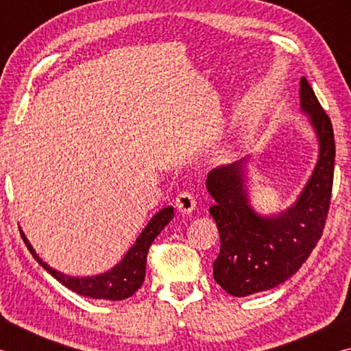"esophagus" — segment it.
<instances>
[{
  "label": "esophagus",
  "mask_w": 351,
  "mask_h": 351,
  "mask_svg": "<svg viewBox=\"0 0 351 351\" xmlns=\"http://www.w3.org/2000/svg\"><path fill=\"white\" fill-rule=\"evenodd\" d=\"M175 204H176V209L181 213H190L193 212L195 206H197V201H195L192 192H189V190H181V192L176 195Z\"/></svg>",
  "instance_id": "esophagus-1"
}]
</instances>
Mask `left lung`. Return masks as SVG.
<instances>
[{
	"mask_svg": "<svg viewBox=\"0 0 351 351\" xmlns=\"http://www.w3.org/2000/svg\"><path fill=\"white\" fill-rule=\"evenodd\" d=\"M300 104L316 130L320 152L310 181L287 212L266 218L251 209L243 180L246 159L221 165L207 175L206 186L215 199L209 212L221 241L213 261V278L230 295H251L288 280L322 237L335 175V133L305 77L300 80Z\"/></svg>",
	"mask_w": 351,
	"mask_h": 351,
	"instance_id": "left-lung-1",
	"label": "left lung"
}]
</instances>
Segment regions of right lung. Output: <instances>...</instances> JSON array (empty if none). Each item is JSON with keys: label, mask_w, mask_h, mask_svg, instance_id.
I'll list each match as a JSON object with an SVG mask.
<instances>
[{"label": "right lung", "mask_w": 351, "mask_h": 351, "mask_svg": "<svg viewBox=\"0 0 351 351\" xmlns=\"http://www.w3.org/2000/svg\"><path fill=\"white\" fill-rule=\"evenodd\" d=\"M173 218V207H164L154 215L147 228L142 230L139 239L136 240L134 246L130 249L125 257L122 258L121 263L114 266L111 271L105 272L96 277H69L64 276L62 272L52 269L49 265H46L41 260L32 246L29 245L26 237L21 232V239L26 243L29 252L32 257L43 266V268L49 272L52 277H56L58 282L64 287L69 288L74 293L93 297V299H105V300H123L127 297L133 295L136 291L141 288L145 278V266H147V254L150 249L152 243L159 235V232L170 223Z\"/></svg>", "instance_id": "add662e5"}]
</instances>
